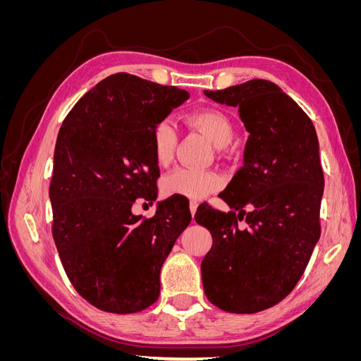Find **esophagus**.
Instances as JSON below:
<instances>
[{
    "instance_id": "esophagus-1",
    "label": "esophagus",
    "mask_w": 361,
    "mask_h": 361,
    "mask_svg": "<svg viewBox=\"0 0 361 361\" xmlns=\"http://www.w3.org/2000/svg\"><path fill=\"white\" fill-rule=\"evenodd\" d=\"M197 206H199V203H197V202H194V200L190 203V211H191V215H192V220H194L195 211H197Z\"/></svg>"
}]
</instances>
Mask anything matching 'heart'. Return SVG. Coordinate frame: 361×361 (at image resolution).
I'll list each match as a JSON object with an SVG mask.
<instances>
[{
	"instance_id": "b5f03b06",
	"label": "heart",
	"mask_w": 361,
	"mask_h": 361,
	"mask_svg": "<svg viewBox=\"0 0 361 361\" xmlns=\"http://www.w3.org/2000/svg\"><path fill=\"white\" fill-rule=\"evenodd\" d=\"M187 122L209 138L215 149L221 150L232 143L235 135L233 126L231 120L221 113L212 110L192 111L187 116ZM178 126L173 120H159L152 133V152L159 166H169L171 162L178 146ZM221 185L223 179L215 171L180 167L164 178L162 190L167 195H180L191 200H200L207 194L220 190Z\"/></svg>"
}]
</instances>
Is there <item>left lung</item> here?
Segmentation results:
<instances>
[{
    "instance_id": "left-lung-1",
    "label": "left lung",
    "mask_w": 361,
    "mask_h": 361,
    "mask_svg": "<svg viewBox=\"0 0 361 361\" xmlns=\"http://www.w3.org/2000/svg\"><path fill=\"white\" fill-rule=\"evenodd\" d=\"M203 93L236 106L250 134L244 166L220 192L232 211L202 204L195 212L214 239L202 262L203 288L216 307L256 313L295 288L319 241V141L309 116L274 82L251 80ZM235 210L247 229L237 226Z\"/></svg>"
}]
</instances>
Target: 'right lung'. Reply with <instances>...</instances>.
I'll return each instance as SVG.
<instances>
[{"mask_svg": "<svg viewBox=\"0 0 361 361\" xmlns=\"http://www.w3.org/2000/svg\"><path fill=\"white\" fill-rule=\"evenodd\" d=\"M190 93L116 73L85 93L64 118L49 187L52 236L81 297L110 313H135L159 297L161 268L191 221L176 199L155 215L133 214L157 200L159 167L152 133Z\"/></svg>", "mask_w": 361, "mask_h": 361, "instance_id": "add662e5", "label": "right lung"}]
</instances>
